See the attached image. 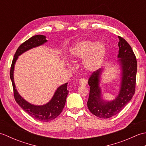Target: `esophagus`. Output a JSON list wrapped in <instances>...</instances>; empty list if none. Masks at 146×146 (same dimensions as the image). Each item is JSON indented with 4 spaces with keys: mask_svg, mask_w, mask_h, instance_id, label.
Returning <instances> with one entry per match:
<instances>
[{
    "mask_svg": "<svg viewBox=\"0 0 146 146\" xmlns=\"http://www.w3.org/2000/svg\"><path fill=\"white\" fill-rule=\"evenodd\" d=\"M79 83L82 86H86L87 82H86V80L85 78H81L79 80Z\"/></svg>",
    "mask_w": 146,
    "mask_h": 146,
    "instance_id": "34e87169",
    "label": "esophagus"
}]
</instances>
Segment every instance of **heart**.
<instances>
[{
    "label": "heart",
    "instance_id": "obj_1",
    "mask_svg": "<svg viewBox=\"0 0 146 146\" xmlns=\"http://www.w3.org/2000/svg\"><path fill=\"white\" fill-rule=\"evenodd\" d=\"M107 49L102 42H95L90 40H82L70 49L73 60H81L85 58L84 66L89 71L97 70L105 56Z\"/></svg>",
    "mask_w": 146,
    "mask_h": 146
}]
</instances>
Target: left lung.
I'll return each instance as SVG.
<instances>
[{
    "instance_id": "1",
    "label": "left lung",
    "mask_w": 146,
    "mask_h": 146,
    "mask_svg": "<svg viewBox=\"0 0 146 146\" xmlns=\"http://www.w3.org/2000/svg\"><path fill=\"white\" fill-rule=\"evenodd\" d=\"M119 55L121 68L120 89L117 98L113 101L106 102L102 99L101 90L99 87L101 69L93 72L88 79L90 94L87 106L90 112L102 119H108L119 113L131 101L135 91L137 60L131 46L125 40L118 36Z\"/></svg>"
}]
</instances>
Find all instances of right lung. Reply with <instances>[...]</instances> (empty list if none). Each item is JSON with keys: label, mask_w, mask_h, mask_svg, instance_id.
Listing matches in <instances>:
<instances>
[{"label": "right lung", "mask_w": 146, "mask_h": 146, "mask_svg": "<svg viewBox=\"0 0 146 146\" xmlns=\"http://www.w3.org/2000/svg\"><path fill=\"white\" fill-rule=\"evenodd\" d=\"M46 42H47V40L45 36L36 35L21 44L14 54L10 71V78L13 86L14 97L15 101L30 116L42 122H49L53 120L61 113L64 107L68 94V90H67L68 83L59 86L51 100L48 104L39 106L34 105L22 98L17 92L14 81V69L15 61L17 60L19 56L30 49L43 44Z\"/></svg>", "instance_id": "obj_1"}]
</instances>
